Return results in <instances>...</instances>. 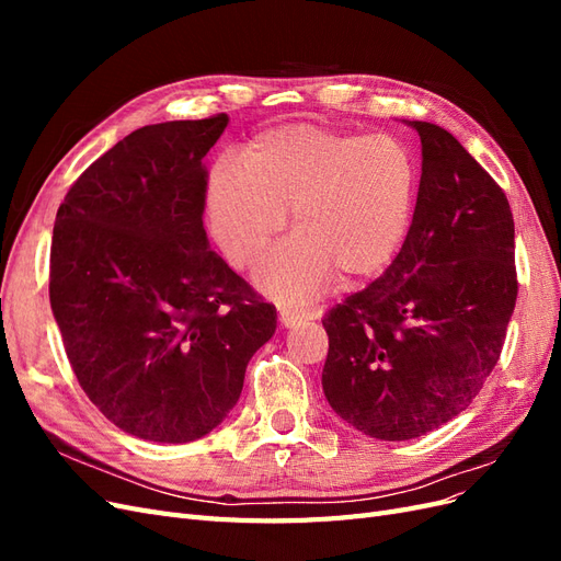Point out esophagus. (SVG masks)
Wrapping results in <instances>:
<instances>
[{"mask_svg":"<svg viewBox=\"0 0 561 561\" xmlns=\"http://www.w3.org/2000/svg\"><path fill=\"white\" fill-rule=\"evenodd\" d=\"M278 320H280L283 328H299L301 322L313 320V316H311L309 311H290V309H283V311L278 313Z\"/></svg>","mask_w":561,"mask_h":561,"instance_id":"obj_1","label":"esophagus"}]
</instances>
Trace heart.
<instances>
[{
	"mask_svg": "<svg viewBox=\"0 0 561 561\" xmlns=\"http://www.w3.org/2000/svg\"><path fill=\"white\" fill-rule=\"evenodd\" d=\"M416 196V157L396 135L290 124L254 135L241 168H217L206 217L227 262L245 268L293 213L297 233L266 254L254 283L297 307L336 274L346 285L383 274L410 236Z\"/></svg>",
	"mask_w": 561,
	"mask_h": 561,
	"instance_id": "obj_1",
	"label": "heart"
}]
</instances>
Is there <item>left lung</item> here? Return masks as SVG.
<instances>
[{"label": "left lung", "instance_id": "obj_1", "mask_svg": "<svg viewBox=\"0 0 561 561\" xmlns=\"http://www.w3.org/2000/svg\"><path fill=\"white\" fill-rule=\"evenodd\" d=\"M421 138L412 229L383 276L322 318L332 410L377 439H412L461 414L496 367L515 311V222L501 186L454 135Z\"/></svg>", "mask_w": 561, "mask_h": 561}]
</instances>
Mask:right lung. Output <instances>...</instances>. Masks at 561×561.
<instances>
[{
    "label": "right lung",
    "instance_id": "right-lung-1",
    "mask_svg": "<svg viewBox=\"0 0 561 561\" xmlns=\"http://www.w3.org/2000/svg\"><path fill=\"white\" fill-rule=\"evenodd\" d=\"M227 114L133 130L60 203L48 297L89 400L149 443H192L239 402L276 332L266 304L210 250L203 157Z\"/></svg>",
    "mask_w": 561,
    "mask_h": 561
}]
</instances>
